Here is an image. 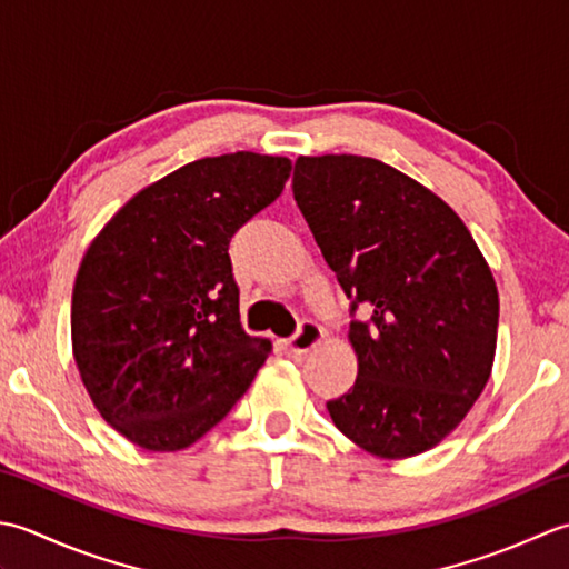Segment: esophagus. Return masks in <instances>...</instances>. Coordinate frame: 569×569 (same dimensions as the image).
Returning <instances> with one entry per match:
<instances>
[{
	"label": "esophagus",
	"mask_w": 569,
	"mask_h": 569,
	"mask_svg": "<svg viewBox=\"0 0 569 569\" xmlns=\"http://www.w3.org/2000/svg\"><path fill=\"white\" fill-rule=\"evenodd\" d=\"M321 341H323V329L319 327V323L305 321L299 327L297 336H292V339L287 341V349H289V353L301 356V353H309L311 349H317Z\"/></svg>",
	"instance_id": "esophagus-1"
}]
</instances>
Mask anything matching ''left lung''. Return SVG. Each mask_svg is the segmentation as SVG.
<instances>
[{"instance_id": "1", "label": "left lung", "mask_w": 569, "mask_h": 569, "mask_svg": "<svg viewBox=\"0 0 569 569\" xmlns=\"http://www.w3.org/2000/svg\"><path fill=\"white\" fill-rule=\"evenodd\" d=\"M295 201L356 307L358 376L327 410L368 455L437 447L489 382L498 289L463 220L420 181L356 154L299 157Z\"/></svg>"}]
</instances>
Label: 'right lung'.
<instances>
[{
	"mask_svg": "<svg viewBox=\"0 0 569 569\" xmlns=\"http://www.w3.org/2000/svg\"><path fill=\"white\" fill-rule=\"evenodd\" d=\"M287 157H206L137 191L80 262L73 358L112 430L147 451L191 447L242 398L272 343L240 327L228 242L282 193Z\"/></svg>",
	"mask_w": 569,
	"mask_h": 569,
	"instance_id": "obj_1",
	"label": "right lung"
}]
</instances>
